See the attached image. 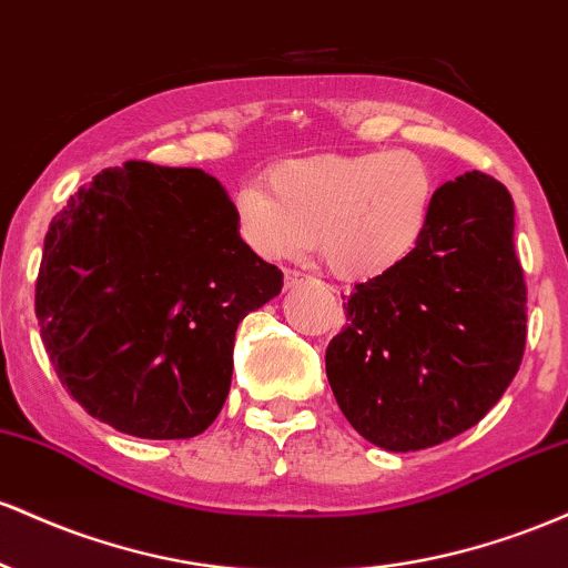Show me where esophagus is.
<instances>
[{
	"label": "esophagus",
	"mask_w": 568,
	"mask_h": 568,
	"mask_svg": "<svg viewBox=\"0 0 568 568\" xmlns=\"http://www.w3.org/2000/svg\"><path fill=\"white\" fill-rule=\"evenodd\" d=\"M311 276H305L303 271H286V276H284V286L286 290H295V286H301V284H305L308 282Z\"/></svg>",
	"instance_id": "1"
}]
</instances>
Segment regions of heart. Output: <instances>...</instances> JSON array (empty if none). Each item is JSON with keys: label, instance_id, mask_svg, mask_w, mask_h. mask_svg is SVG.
<instances>
[{"label": "heart", "instance_id": "1", "mask_svg": "<svg viewBox=\"0 0 568 568\" xmlns=\"http://www.w3.org/2000/svg\"><path fill=\"white\" fill-rule=\"evenodd\" d=\"M435 193L429 163L410 150L297 158L267 174V193L235 195V231L260 257L314 246L333 276L369 282L416 252Z\"/></svg>", "mask_w": 568, "mask_h": 568}]
</instances>
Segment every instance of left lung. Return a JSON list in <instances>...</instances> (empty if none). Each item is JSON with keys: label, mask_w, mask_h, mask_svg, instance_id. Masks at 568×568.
Segmentation results:
<instances>
[{"label": "left lung", "mask_w": 568, "mask_h": 568, "mask_svg": "<svg viewBox=\"0 0 568 568\" xmlns=\"http://www.w3.org/2000/svg\"><path fill=\"white\" fill-rule=\"evenodd\" d=\"M505 184L467 171L435 193L416 252L356 284L327 346L343 416L394 454L475 426L513 384L526 346V284Z\"/></svg>", "instance_id": "8db88e82"}]
</instances>
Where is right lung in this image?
<instances>
[{
	"label": "right lung",
	"mask_w": 568,
	"mask_h": 568,
	"mask_svg": "<svg viewBox=\"0 0 568 568\" xmlns=\"http://www.w3.org/2000/svg\"><path fill=\"white\" fill-rule=\"evenodd\" d=\"M282 286V271L239 239L212 174L125 163L50 222L37 318L61 384L93 418L187 439L225 405L241 318Z\"/></svg>",
	"instance_id": "1"
}]
</instances>
